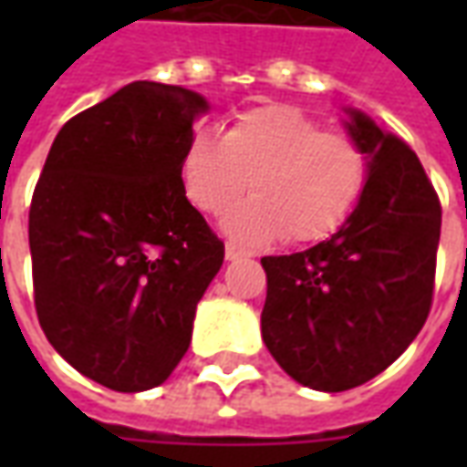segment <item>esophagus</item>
Wrapping results in <instances>:
<instances>
[{"instance_id":"esophagus-1","label":"esophagus","mask_w":467,"mask_h":467,"mask_svg":"<svg viewBox=\"0 0 467 467\" xmlns=\"http://www.w3.org/2000/svg\"><path fill=\"white\" fill-rule=\"evenodd\" d=\"M244 250L243 247H237V244L234 243H227L224 244V257H227V260H240V257H244Z\"/></svg>"}]
</instances>
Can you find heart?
I'll return each instance as SVG.
<instances>
[{"mask_svg":"<svg viewBox=\"0 0 467 467\" xmlns=\"http://www.w3.org/2000/svg\"><path fill=\"white\" fill-rule=\"evenodd\" d=\"M370 177V157L352 134L325 130L293 105H260L234 115L223 137L194 132L180 160L187 200L223 214L247 190V202L224 217L244 244H313L343 227Z\"/></svg>","mask_w":467,"mask_h":467,"instance_id":"obj_1","label":"heart"}]
</instances>
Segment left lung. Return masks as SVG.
<instances>
[{"instance_id": "left-lung-1", "label": "left lung", "mask_w": 467, "mask_h": 467, "mask_svg": "<svg viewBox=\"0 0 467 467\" xmlns=\"http://www.w3.org/2000/svg\"><path fill=\"white\" fill-rule=\"evenodd\" d=\"M370 157L350 220L310 250L263 257V340L293 380L340 392L380 375L428 320L441 200L408 144L350 109Z\"/></svg>"}]
</instances>
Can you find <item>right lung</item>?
<instances>
[{
	"label": "right lung",
	"instance_id": "obj_1",
	"mask_svg": "<svg viewBox=\"0 0 467 467\" xmlns=\"http://www.w3.org/2000/svg\"><path fill=\"white\" fill-rule=\"evenodd\" d=\"M202 97L132 82L75 115L29 204L35 307L72 368L117 392L162 385L224 244L180 180Z\"/></svg>",
	"mask_w": 467,
	"mask_h": 467
}]
</instances>
